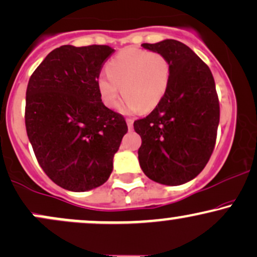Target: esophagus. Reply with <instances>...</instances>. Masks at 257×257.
<instances>
[{
	"mask_svg": "<svg viewBox=\"0 0 257 257\" xmlns=\"http://www.w3.org/2000/svg\"><path fill=\"white\" fill-rule=\"evenodd\" d=\"M126 124H128L129 129H133V124H134V119L126 118Z\"/></svg>",
	"mask_w": 257,
	"mask_h": 257,
	"instance_id": "esophagus-1",
	"label": "esophagus"
}]
</instances>
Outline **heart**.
I'll use <instances>...</instances> for the list:
<instances>
[{
  "label": "heart",
  "mask_w": 257,
  "mask_h": 257,
  "mask_svg": "<svg viewBox=\"0 0 257 257\" xmlns=\"http://www.w3.org/2000/svg\"><path fill=\"white\" fill-rule=\"evenodd\" d=\"M96 85L102 102L110 108L118 105L122 88L126 111H152L166 95L172 65L161 53L126 48L106 65Z\"/></svg>",
  "instance_id": "obj_1"
}]
</instances>
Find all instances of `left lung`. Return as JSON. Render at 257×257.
Here are the masks:
<instances>
[{"label": "left lung", "mask_w": 257, "mask_h": 257, "mask_svg": "<svg viewBox=\"0 0 257 257\" xmlns=\"http://www.w3.org/2000/svg\"><path fill=\"white\" fill-rule=\"evenodd\" d=\"M172 65L166 95L149 116L134 122L141 137L139 163L147 178L181 185L204 169L214 151L220 120L215 81L204 61L184 43H143Z\"/></svg>", "instance_id": "left-lung-1"}]
</instances>
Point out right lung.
Segmentation results:
<instances>
[{
    "label": "right lung",
    "instance_id": "add662e5",
    "mask_svg": "<svg viewBox=\"0 0 257 257\" xmlns=\"http://www.w3.org/2000/svg\"><path fill=\"white\" fill-rule=\"evenodd\" d=\"M114 51L61 46L29 79L25 126L38 164L54 184L84 192L110 178L128 132L124 117L102 104L96 81Z\"/></svg>",
    "mask_w": 257,
    "mask_h": 257
}]
</instances>
